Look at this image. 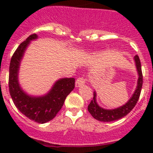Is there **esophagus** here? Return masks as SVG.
<instances>
[{"label": "esophagus", "instance_id": "obj_1", "mask_svg": "<svg viewBox=\"0 0 153 153\" xmlns=\"http://www.w3.org/2000/svg\"><path fill=\"white\" fill-rule=\"evenodd\" d=\"M86 83V79L83 77H79L76 80V87H79V86H82Z\"/></svg>", "mask_w": 153, "mask_h": 153}]
</instances>
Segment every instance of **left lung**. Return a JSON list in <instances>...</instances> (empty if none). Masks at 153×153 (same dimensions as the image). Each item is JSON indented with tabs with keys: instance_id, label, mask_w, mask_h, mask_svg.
Listing matches in <instances>:
<instances>
[{
	"instance_id": "8db88e82",
	"label": "left lung",
	"mask_w": 153,
	"mask_h": 153,
	"mask_svg": "<svg viewBox=\"0 0 153 153\" xmlns=\"http://www.w3.org/2000/svg\"><path fill=\"white\" fill-rule=\"evenodd\" d=\"M135 62H136V69L139 74V79L136 89L134 93L132 94V97L129 99V100L124 104L123 106L113 109H105L100 107L97 102L96 99V93H93V99L91 100L90 103L88 105V111L93 118L96 120L101 121V122H112L115 120H120L123 117H126L128 113L131 112L136 104L137 103L139 98H140V93H141L142 86H143V73H142L141 63L139 56L136 55L134 57Z\"/></svg>"
}]
</instances>
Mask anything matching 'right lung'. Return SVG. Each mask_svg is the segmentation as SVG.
<instances>
[{
	"mask_svg": "<svg viewBox=\"0 0 153 153\" xmlns=\"http://www.w3.org/2000/svg\"><path fill=\"white\" fill-rule=\"evenodd\" d=\"M37 38L33 33L22 42L11 57L9 68V91L13 103L22 114L38 123L51 121L61 109L67 96L75 87L74 78L58 79L50 92L43 97H30L23 91L18 83V70L24 51L30 40Z\"/></svg>",
	"mask_w": 153,
	"mask_h": 153,
	"instance_id": "obj_1",
	"label": "right lung"
}]
</instances>
